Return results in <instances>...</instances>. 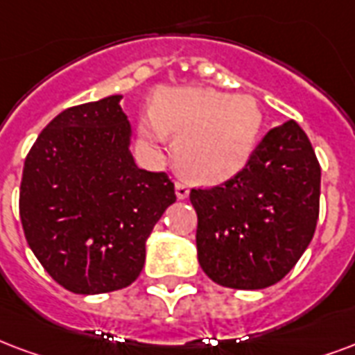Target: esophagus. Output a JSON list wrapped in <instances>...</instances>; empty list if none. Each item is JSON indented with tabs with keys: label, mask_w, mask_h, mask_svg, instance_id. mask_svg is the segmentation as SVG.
Segmentation results:
<instances>
[{
	"label": "esophagus",
	"mask_w": 355,
	"mask_h": 355,
	"mask_svg": "<svg viewBox=\"0 0 355 355\" xmlns=\"http://www.w3.org/2000/svg\"><path fill=\"white\" fill-rule=\"evenodd\" d=\"M175 191H177L178 199H186L190 196V186L186 184L184 180H178L177 184H175Z\"/></svg>",
	"instance_id": "esophagus-1"
}]
</instances>
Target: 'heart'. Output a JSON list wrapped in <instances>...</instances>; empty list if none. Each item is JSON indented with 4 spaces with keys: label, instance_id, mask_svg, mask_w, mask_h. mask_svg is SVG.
Returning <instances> with one entry per match:
<instances>
[{
    "label": "heart",
    "instance_id": "1",
    "mask_svg": "<svg viewBox=\"0 0 355 355\" xmlns=\"http://www.w3.org/2000/svg\"><path fill=\"white\" fill-rule=\"evenodd\" d=\"M263 114L252 96L211 88H165L139 120V139L154 152L177 135L173 157L196 182L214 184L233 177L250 159Z\"/></svg>",
    "mask_w": 355,
    "mask_h": 355
}]
</instances>
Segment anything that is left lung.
Listing matches in <instances>:
<instances>
[{"label": "left lung", "instance_id": "1", "mask_svg": "<svg viewBox=\"0 0 355 355\" xmlns=\"http://www.w3.org/2000/svg\"><path fill=\"white\" fill-rule=\"evenodd\" d=\"M320 164L297 122L272 128L233 178L190 191L198 259L216 284L263 290L311 244L320 214Z\"/></svg>", "mask_w": 355, "mask_h": 355}]
</instances>
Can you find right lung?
Masks as SVG:
<instances>
[{"label":"right lung","mask_w":355,"mask_h":355,"mask_svg":"<svg viewBox=\"0 0 355 355\" xmlns=\"http://www.w3.org/2000/svg\"><path fill=\"white\" fill-rule=\"evenodd\" d=\"M120 99L60 112L24 162V235L44 271L73 293L96 295L135 282L146 239L177 201L165 173L135 164Z\"/></svg>","instance_id":"right-lung-1"}]
</instances>
